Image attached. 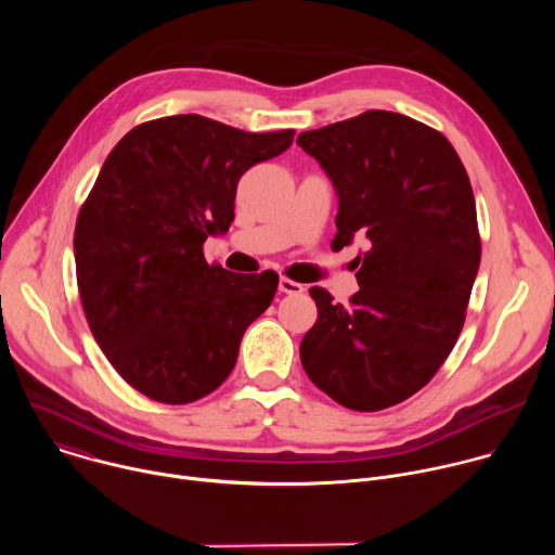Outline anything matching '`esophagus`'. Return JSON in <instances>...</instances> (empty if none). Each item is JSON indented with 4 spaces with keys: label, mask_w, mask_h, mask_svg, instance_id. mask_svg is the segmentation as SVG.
Segmentation results:
<instances>
[{
    "label": "esophagus",
    "mask_w": 555,
    "mask_h": 555,
    "mask_svg": "<svg viewBox=\"0 0 555 555\" xmlns=\"http://www.w3.org/2000/svg\"><path fill=\"white\" fill-rule=\"evenodd\" d=\"M279 289H281L283 294H300V292H305V287H302L300 283H296V281L287 279V276H281V281H279Z\"/></svg>",
    "instance_id": "esophagus-1"
}]
</instances>
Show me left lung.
<instances>
[{"label":"left lung","mask_w":555,"mask_h":555,"mask_svg":"<svg viewBox=\"0 0 555 555\" xmlns=\"http://www.w3.org/2000/svg\"><path fill=\"white\" fill-rule=\"evenodd\" d=\"M296 142L338 193L332 248L369 240L349 305L309 289L319 321L300 340L302 369L345 409L395 406L433 379L465 321L481 263L469 178L443 133L395 112L371 109Z\"/></svg>","instance_id":"obj_1"}]
</instances>
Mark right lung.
<instances>
[{"label":"right lung","mask_w":555,"mask_h":555,"mask_svg":"<svg viewBox=\"0 0 555 555\" xmlns=\"http://www.w3.org/2000/svg\"><path fill=\"white\" fill-rule=\"evenodd\" d=\"M292 140L182 114L133 127L107 155L76 219V283L99 347L149 400L206 398L270 307L279 274L208 266L202 248L228 232L240 178Z\"/></svg>","instance_id":"1"}]
</instances>
